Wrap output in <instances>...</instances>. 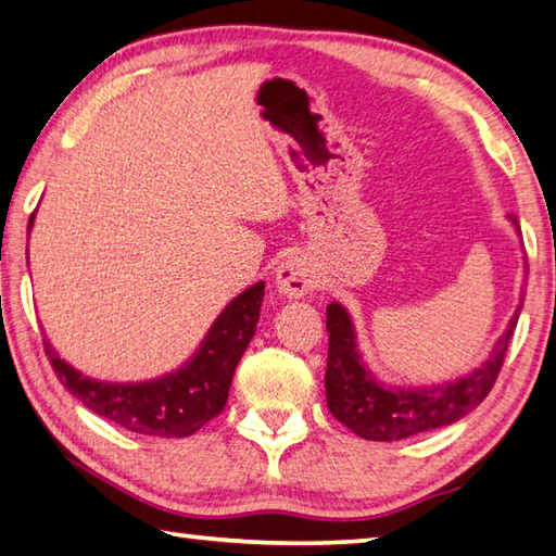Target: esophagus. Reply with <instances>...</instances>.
<instances>
[{
    "mask_svg": "<svg viewBox=\"0 0 556 556\" xmlns=\"http://www.w3.org/2000/svg\"><path fill=\"white\" fill-rule=\"evenodd\" d=\"M275 285L281 296L301 299L316 287V277L304 257H289L277 267Z\"/></svg>",
    "mask_w": 556,
    "mask_h": 556,
    "instance_id": "1",
    "label": "esophagus"
}]
</instances>
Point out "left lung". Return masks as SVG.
Instances as JSON below:
<instances>
[{
	"label": "left lung",
	"instance_id": "left-lung-1",
	"mask_svg": "<svg viewBox=\"0 0 556 556\" xmlns=\"http://www.w3.org/2000/svg\"><path fill=\"white\" fill-rule=\"evenodd\" d=\"M513 226L520 230L516 218ZM522 301L525 296L520 294V304L510 316L506 332L493 342L491 355L481 362V367L432 387H387L379 381L362 362L350 313L338 301H330L326 313L330 336L326 401L330 413L355 435L377 442L406 440L418 432L452 426L489 396L518 326Z\"/></svg>",
	"mask_w": 556,
	"mask_h": 556
}]
</instances>
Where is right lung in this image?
<instances>
[{"label": "right lung", "instance_id": "add662e5", "mask_svg": "<svg viewBox=\"0 0 556 556\" xmlns=\"http://www.w3.org/2000/svg\"><path fill=\"white\" fill-rule=\"evenodd\" d=\"M34 216L28 220V230ZM28 255V250H26ZM265 281L248 287L208 328L199 350L177 371L157 379L116 383L89 379L43 340L60 383L89 410L138 435L187 438L224 410L236 367L255 336Z\"/></svg>", "mask_w": 556, "mask_h": 556}]
</instances>
